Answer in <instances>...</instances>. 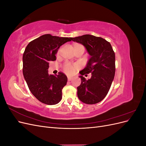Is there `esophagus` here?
<instances>
[{
    "mask_svg": "<svg viewBox=\"0 0 146 146\" xmlns=\"http://www.w3.org/2000/svg\"><path fill=\"white\" fill-rule=\"evenodd\" d=\"M68 79L69 81H70L71 80H72V77H68Z\"/></svg>",
    "mask_w": 146,
    "mask_h": 146,
    "instance_id": "34e87169",
    "label": "esophagus"
}]
</instances>
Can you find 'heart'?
I'll return each mask as SVG.
<instances>
[{
	"label": "heart",
	"instance_id": "obj_1",
	"mask_svg": "<svg viewBox=\"0 0 146 146\" xmlns=\"http://www.w3.org/2000/svg\"><path fill=\"white\" fill-rule=\"evenodd\" d=\"M60 50H58V54H60ZM64 69L65 70V72L68 74H72L74 72V69H75V67L73 66L72 65L70 64L69 63H66L64 65Z\"/></svg>",
	"mask_w": 146,
	"mask_h": 146
}]
</instances>
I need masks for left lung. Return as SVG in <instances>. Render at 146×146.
<instances>
[{"label":"left lung","mask_w":146,"mask_h":146,"mask_svg":"<svg viewBox=\"0 0 146 146\" xmlns=\"http://www.w3.org/2000/svg\"><path fill=\"white\" fill-rule=\"evenodd\" d=\"M72 40L85 47L90 58L80 73V85L77 87V96L82 102L95 104L107 96L115 74V54L111 44L105 39L91 35L72 38ZM92 73L90 79L83 77Z\"/></svg>","instance_id":"8db88e82"}]
</instances>
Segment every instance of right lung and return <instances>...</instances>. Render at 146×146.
I'll return each mask as SVG.
<instances>
[{
  "instance_id": "right-lung-1",
  "label": "right lung",
  "mask_w": 146,
  "mask_h": 146,
  "mask_svg": "<svg viewBox=\"0 0 146 146\" xmlns=\"http://www.w3.org/2000/svg\"><path fill=\"white\" fill-rule=\"evenodd\" d=\"M72 38L42 35L29 43L23 54V75L32 94L41 102L55 105L62 99L68 78L63 72L49 75L48 62L56 60L58 48Z\"/></svg>"
}]
</instances>
